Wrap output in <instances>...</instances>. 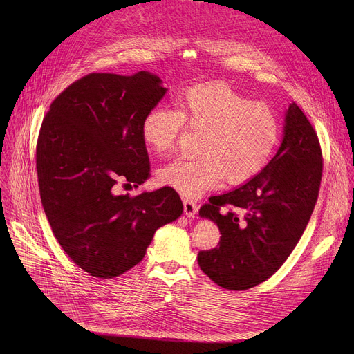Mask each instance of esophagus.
<instances>
[{"mask_svg": "<svg viewBox=\"0 0 354 354\" xmlns=\"http://www.w3.org/2000/svg\"><path fill=\"white\" fill-rule=\"evenodd\" d=\"M183 211H185V214H187V216L194 218L198 211L196 203L192 199H183Z\"/></svg>", "mask_w": 354, "mask_h": 354, "instance_id": "1", "label": "esophagus"}]
</instances>
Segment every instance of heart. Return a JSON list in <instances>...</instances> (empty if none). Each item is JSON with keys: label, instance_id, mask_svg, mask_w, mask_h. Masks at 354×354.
<instances>
[{"label": "heart", "instance_id": "b5f03b06", "mask_svg": "<svg viewBox=\"0 0 354 354\" xmlns=\"http://www.w3.org/2000/svg\"><path fill=\"white\" fill-rule=\"evenodd\" d=\"M202 130L196 158H180L159 171L163 185L195 198L225 178L238 185L267 166L280 139V122L264 103H252L224 83L185 90L178 109L155 106L142 122V138L156 155L174 151L183 130Z\"/></svg>", "mask_w": 354, "mask_h": 354}]
</instances>
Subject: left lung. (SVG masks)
<instances>
[{
	"instance_id": "obj_1",
	"label": "left lung",
	"mask_w": 354,
	"mask_h": 354,
	"mask_svg": "<svg viewBox=\"0 0 354 354\" xmlns=\"http://www.w3.org/2000/svg\"><path fill=\"white\" fill-rule=\"evenodd\" d=\"M323 153L303 110L291 103L284 139L255 178L228 194L211 196L199 215L212 219L216 248L199 251L198 264L222 288L241 291L266 281L299 243L319 198Z\"/></svg>"
}]
</instances>
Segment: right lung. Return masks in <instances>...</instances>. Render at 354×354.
I'll return each mask as SVG.
<instances>
[{
	"mask_svg": "<svg viewBox=\"0 0 354 354\" xmlns=\"http://www.w3.org/2000/svg\"><path fill=\"white\" fill-rule=\"evenodd\" d=\"M160 79L90 73L53 100L35 147L43 208L71 261L93 277L115 278L139 264L158 228L183 211L163 187L136 196L151 171L142 138L146 113L163 97Z\"/></svg>",
	"mask_w": 354,
	"mask_h": 354,
	"instance_id": "obj_1",
	"label": "right lung"
}]
</instances>
